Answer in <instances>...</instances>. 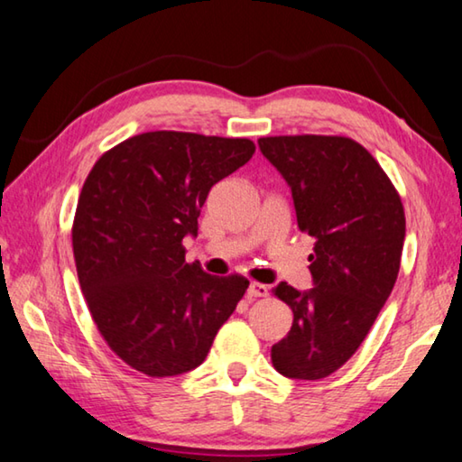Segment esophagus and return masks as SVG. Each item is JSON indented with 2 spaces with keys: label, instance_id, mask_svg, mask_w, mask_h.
<instances>
[{
  "label": "esophagus",
  "instance_id": "1",
  "mask_svg": "<svg viewBox=\"0 0 462 462\" xmlns=\"http://www.w3.org/2000/svg\"><path fill=\"white\" fill-rule=\"evenodd\" d=\"M247 297L249 299H258V297H268V286H263L260 282H252L247 286Z\"/></svg>",
  "mask_w": 462,
  "mask_h": 462
}]
</instances>
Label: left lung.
Segmentation results:
<instances>
[{
    "label": "left lung",
    "instance_id": "left-lung-1",
    "mask_svg": "<svg viewBox=\"0 0 462 462\" xmlns=\"http://www.w3.org/2000/svg\"><path fill=\"white\" fill-rule=\"evenodd\" d=\"M258 145L291 188L299 229L315 237L313 289H272L294 313L289 334L272 346V365L289 379L317 381L350 360L395 286L403 204L356 141L299 134Z\"/></svg>",
    "mask_w": 462,
    "mask_h": 462
}]
</instances>
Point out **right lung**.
Returning <instances> with one entry per match:
<instances>
[{
  "label": "right lung",
  "mask_w": 462,
  "mask_h": 462,
  "mask_svg": "<svg viewBox=\"0 0 462 462\" xmlns=\"http://www.w3.org/2000/svg\"><path fill=\"white\" fill-rule=\"evenodd\" d=\"M249 139L155 131L96 162L73 221V255L89 313L108 346L149 376L200 366L249 282L186 263L184 237L217 181L252 160Z\"/></svg>",
  "instance_id": "right-lung-1"
}]
</instances>
